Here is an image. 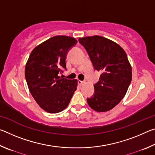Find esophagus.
Wrapping results in <instances>:
<instances>
[{
	"mask_svg": "<svg viewBox=\"0 0 155 155\" xmlns=\"http://www.w3.org/2000/svg\"><path fill=\"white\" fill-rule=\"evenodd\" d=\"M84 83H85V82H84V81H80V80L78 81V85H83Z\"/></svg>",
	"mask_w": 155,
	"mask_h": 155,
	"instance_id": "obj_1",
	"label": "esophagus"
}]
</instances>
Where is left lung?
<instances>
[{"label":"left lung","instance_id":"left-lung-1","mask_svg":"<svg viewBox=\"0 0 155 155\" xmlns=\"http://www.w3.org/2000/svg\"><path fill=\"white\" fill-rule=\"evenodd\" d=\"M78 41L87 51L94 70L102 73L87 103L96 111H108L124 98L132 79L127 54L117 43L102 36L81 38Z\"/></svg>","mask_w":155,"mask_h":155}]
</instances>
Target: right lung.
<instances>
[{"label": "right lung", "instance_id": "1", "mask_svg": "<svg viewBox=\"0 0 155 155\" xmlns=\"http://www.w3.org/2000/svg\"><path fill=\"white\" fill-rule=\"evenodd\" d=\"M77 42L72 37H52L33 50L26 64L25 78L30 93L39 106L51 114L66 108L77 90V79L59 75L66 70L68 51Z\"/></svg>", "mask_w": 155, "mask_h": 155}]
</instances>
